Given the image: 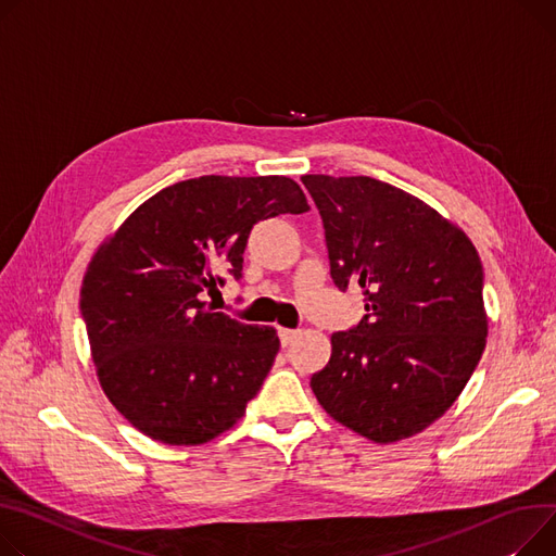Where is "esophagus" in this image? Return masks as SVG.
Returning a JSON list of instances; mask_svg holds the SVG:
<instances>
[{"label":"esophagus","mask_w":556,"mask_h":556,"mask_svg":"<svg viewBox=\"0 0 556 556\" xmlns=\"http://www.w3.org/2000/svg\"><path fill=\"white\" fill-rule=\"evenodd\" d=\"M300 336V330H292V328H279V342L281 346H288L292 344V340Z\"/></svg>","instance_id":"1"}]
</instances>
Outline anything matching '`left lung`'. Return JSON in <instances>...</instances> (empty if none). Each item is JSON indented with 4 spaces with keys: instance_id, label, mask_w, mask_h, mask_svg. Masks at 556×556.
I'll list each match as a JSON object with an SVG mask.
<instances>
[{
    "instance_id": "obj_1",
    "label": "left lung",
    "mask_w": 556,
    "mask_h": 556,
    "mask_svg": "<svg viewBox=\"0 0 556 556\" xmlns=\"http://www.w3.org/2000/svg\"><path fill=\"white\" fill-rule=\"evenodd\" d=\"M340 290L362 321L332 332L311 387L324 412L374 442L427 429L456 402L485 351L483 266L471 241L420 199L371 176L306 174Z\"/></svg>"
}]
</instances>
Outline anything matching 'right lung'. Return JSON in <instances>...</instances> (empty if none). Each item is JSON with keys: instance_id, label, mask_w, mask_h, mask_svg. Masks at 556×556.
<instances>
[{"instance_id": "obj_1", "label": "right lung", "mask_w": 556, "mask_h": 556, "mask_svg": "<svg viewBox=\"0 0 556 556\" xmlns=\"http://www.w3.org/2000/svg\"><path fill=\"white\" fill-rule=\"evenodd\" d=\"M286 176H201L144 201L93 254L80 311L111 404L165 445L237 425L279 351L273 326L214 313L205 294L243 277L254 224L308 212Z\"/></svg>"}]
</instances>
